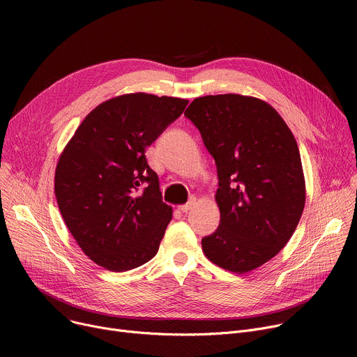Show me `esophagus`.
Instances as JSON below:
<instances>
[{"label":"esophagus","mask_w":357,"mask_h":357,"mask_svg":"<svg viewBox=\"0 0 357 357\" xmlns=\"http://www.w3.org/2000/svg\"><path fill=\"white\" fill-rule=\"evenodd\" d=\"M194 205H195V199H194V198H191V199H190L188 202H186V204L179 205L178 210H179V211H182V213H186V211H190V210L194 207Z\"/></svg>","instance_id":"1"}]
</instances>
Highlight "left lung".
Here are the masks:
<instances>
[{
    "label": "left lung",
    "mask_w": 357,
    "mask_h": 357,
    "mask_svg": "<svg viewBox=\"0 0 357 357\" xmlns=\"http://www.w3.org/2000/svg\"><path fill=\"white\" fill-rule=\"evenodd\" d=\"M185 117L217 165L220 226L202 250L222 269L253 271L285 248L304 211L296 140L273 107L238 93L195 98Z\"/></svg>",
    "instance_id": "1"
}]
</instances>
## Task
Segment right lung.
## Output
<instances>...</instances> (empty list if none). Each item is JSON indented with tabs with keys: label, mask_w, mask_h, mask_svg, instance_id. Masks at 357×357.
<instances>
[{
	"label": "right lung",
	"mask_w": 357,
	"mask_h": 357,
	"mask_svg": "<svg viewBox=\"0 0 357 357\" xmlns=\"http://www.w3.org/2000/svg\"><path fill=\"white\" fill-rule=\"evenodd\" d=\"M188 104L174 97L126 93L93 108L59 158L54 195L84 253L126 272L159 250L172 208L162 201L146 149Z\"/></svg>",
	"instance_id": "1"
}]
</instances>
